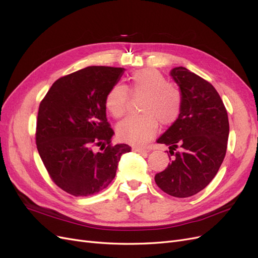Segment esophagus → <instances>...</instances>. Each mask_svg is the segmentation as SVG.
I'll list each match as a JSON object with an SVG mask.
<instances>
[{
	"mask_svg": "<svg viewBox=\"0 0 258 258\" xmlns=\"http://www.w3.org/2000/svg\"><path fill=\"white\" fill-rule=\"evenodd\" d=\"M133 150H134L135 152H138V153H147V152H149L148 149L141 148V147H134Z\"/></svg>",
	"mask_w": 258,
	"mask_h": 258,
	"instance_id": "esophagus-1",
	"label": "esophagus"
}]
</instances>
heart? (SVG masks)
I'll return each mask as SVG.
<instances>
[{"label": "heart", "instance_id": "b5f03b06", "mask_svg": "<svg viewBox=\"0 0 258 258\" xmlns=\"http://www.w3.org/2000/svg\"><path fill=\"white\" fill-rule=\"evenodd\" d=\"M128 90L133 95H144L142 114L130 116L117 124V135L123 142L134 145L146 144L157 133L160 123L165 126L178 119L181 110V94L177 87L167 83L159 70L147 68L133 72ZM130 93L123 85H114L106 96V107L114 117L127 111Z\"/></svg>", "mask_w": 258, "mask_h": 258}]
</instances>
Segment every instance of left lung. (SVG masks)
<instances>
[{
  "label": "left lung",
  "instance_id": "1",
  "mask_svg": "<svg viewBox=\"0 0 258 258\" xmlns=\"http://www.w3.org/2000/svg\"><path fill=\"white\" fill-rule=\"evenodd\" d=\"M170 76L179 87L181 110L157 141L168 146L173 159L154 180L165 194L188 198L217 174L227 150L229 121L222 98L208 81L185 67L173 68Z\"/></svg>",
  "mask_w": 258,
  "mask_h": 258
}]
</instances>
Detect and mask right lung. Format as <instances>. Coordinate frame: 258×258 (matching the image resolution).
Segmentation results:
<instances>
[{
    "mask_svg": "<svg viewBox=\"0 0 258 258\" xmlns=\"http://www.w3.org/2000/svg\"><path fill=\"white\" fill-rule=\"evenodd\" d=\"M123 68L91 66L58 79L41 101L36 147L50 178L72 196L87 197L108 187L126 144L111 146L106 96ZM100 146L102 152H95Z\"/></svg>",
    "mask_w": 258,
    "mask_h": 258,
    "instance_id": "add662e5",
    "label": "right lung"
}]
</instances>
